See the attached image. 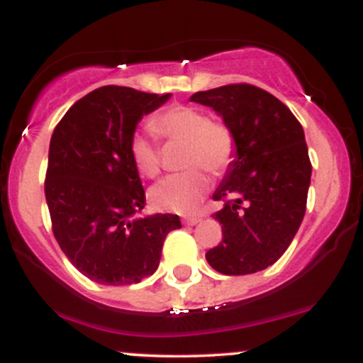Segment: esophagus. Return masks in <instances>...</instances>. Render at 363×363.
<instances>
[{
  "instance_id": "obj_1",
  "label": "esophagus",
  "mask_w": 363,
  "mask_h": 363,
  "mask_svg": "<svg viewBox=\"0 0 363 363\" xmlns=\"http://www.w3.org/2000/svg\"><path fill=\"white\" fill-rule=\"evenodd\" d=\"M201 216H186L184 218V223L186 225H196V223H199L201 222Z\"/></svg>"
}]
</instances>
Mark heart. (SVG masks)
I'll use <instances>...</instances> for the list:
<instances>
[{"mask_svg": "<svg viewBox=\"0 0 363 363\" xmlns=\"http://www.w3.org/2000/svg\"><path fill=\"white\" fill-rule=\"evenodd\" d=\"M150 128L167 141H186L184 167H191L153 186L150 193L152 203L158 210L193 213L211 189V177L206 170L222 176L234 164V131L222 121L208 119L205 112L191 106H174L160 112L152 119ZM129 155L143 176L155 177L160 172V147L150 131L133 133Z\"/></svg>", "mask_w": 363, "mask_h": 363, "instance_id": "1", "label": "heart"}]
</instances>
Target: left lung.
<instances>
[{
	"label": "left lung",
	"mask_w": 363,
	"mask_h": 363,
	"mask_svg": "<svg viewBox=\"0 0 363 363\" xmlns=\"http://www.w3.org/2000/svg\"><path fill=\"white\" fill-rule=\"evenodd\" d=\"M191 101L211 107L234 131L237 155L213 193L223 239L206 252L223 274L266 269L289 249L303 215L312 165L297 118L269 91L249 83L196 91Z\"/></svg>",
	"instance_id": "left-lung-1"
}]
</instances>
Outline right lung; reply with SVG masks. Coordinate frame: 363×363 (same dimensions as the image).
Wrapping results in <instances>:
<instances>
[{"label":"right lung","instance_id":"right-lung-1","mask_svg":"<svg viewBox=\"0 0 363 363\" xmlns=\"http://www.w3.org/2000/svg\"><path fill=\"white\" fill-rule=\"evenodd\" d=\"M170 99L107 85L74 102L51 136L45 201L57 244L78 272L102 285L155 273L177 215H141L145 189L129 155L143 116Z\"/></svg>","mask_w":363,"mask_h":363}]
</instances>
